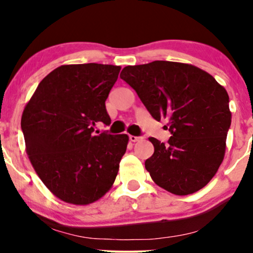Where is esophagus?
Instances as JSON below:
<instances>
[{
  "label": "esophagus",
  "mask_w": 253,
  "mask_h": 253,
  "mask_svg": "<svg viewBox=\"0 0 253 253\" xmlns=\"http://www.w3.org/2000/svg\"><path fill=\"white\" fill-rule=\"evenodd\" d=\"M129 138H130V140L132 141V143H136V141H140L141 139H143L141 137H137V136H129Z\"/></svg>",
  "instance_id": "obj_1"
}]
</instances>
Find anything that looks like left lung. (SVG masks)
Instances as JSON below:
<instances>
[{
    "instance_id": "1",
    "label": "left lung",
    "mask_w": 253,
    "mask_h": 253,
    "mask_svg": "<svg viewBox=\"0 0 253 253\" xmlns=\"http://www.w3.org/2000/svg\"><path fill=\"white\" fill-rule=\"evenodd\" d=\"M120 77L137 92L154 120L169 121L167 144L148 138L154 153L145 168L155 184L177 196L203 189L226 152L231 113L223 86L195 65L169 61L127 65Z\"/></svg>"
}]
</instances>
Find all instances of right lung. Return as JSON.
Instances as JSON below:
<instances>
[{"mask_svg": "<svg viewBox=\"0 0 253 253\" xmlns=\"http://www.w3.org/2000/svg\"><path fill=\"white\" fill-rule=\"evenodd\" d=\"M120 70L110 64L61 65L40 82L24 108L20 124L31 164L65 203L96 202L119 172L129 137L93 131L98 122L110 124L105 102Z\"/></svg>", "mask_w": 253, "mask_h": 253, "instance_id": "1", "label": "right lung"}]
</instances>
